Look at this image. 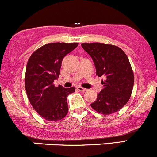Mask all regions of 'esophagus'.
<instances>
[{"mask_svg":"<svg viewBox=\"0 0 157 157\" xmlns=\"http://www.w3.org/2000/svg\"><path fill=\"white\" fill-rule=\"evenodd\" d=\"M77 89H78L79 91H82V92H85L87 90V89L84 88V87H77Z\"/></svg>","mask_w":157,"mask_h":157,"instance_id":"1","label":"esophagus"}]
</instances>
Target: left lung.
<instances>
[{"label":"left lung","instance_id":"obj_1","mask_svg":"<svg viewBox=\"0 0 157 157\" xmlns=\"http://www.w3.org/2000/svg\"><path fill=\"white\" fill-rule=\"evenodd\" d=\"M82 46L94 60L96 74L106 78L102 81L103 89L90 105L102 114L117 112L129 101L134 85V75L125 52L104 43H82Z\"/></svg>","mask_w":157,"mask_h":157}]
</instances>
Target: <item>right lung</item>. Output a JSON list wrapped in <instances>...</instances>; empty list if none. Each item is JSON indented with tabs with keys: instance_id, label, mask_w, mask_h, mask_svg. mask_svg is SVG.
<instances>
[{
	"instance_id": "add662e5",
	"label": "right lung",
	"mask_w": 157,
	"mask_h": 157,
	"mask_svg": "<svg viewBox=\"0 0 157 157\" xmlns=\"http://www.w3.org/2000/svg\"><path fill=\"white\" fill-rule=\"evenodd\" d=\"M78 43H53L40 47L30 57L25 73V90L31 105L42 117L50 121L63 119L68 112L67 96L75 87H55L62 60Z\"/></svg>"
}]
</instances>
